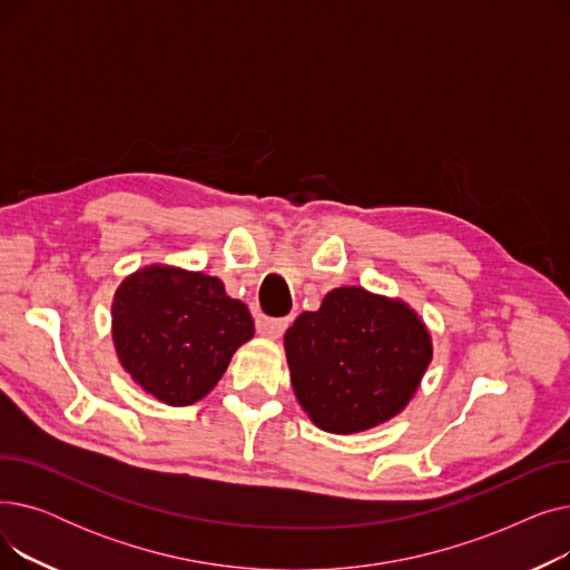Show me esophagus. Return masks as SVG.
I'll use <instances>...</instances> for the list:
<instances>
[{
  "label": "esophagus",
  "mask_w": 570,
  "mask_h": 570,
  "mask_svg": "<svg viewBox=\"0 0 570 570\" xmlns=\"http://www.w3.org/2000/svg\"><path fill=\"white\" fill-rule=\"evenodd\" d=\"M288 327V318H267V316H258L256 318V331L261 337L267 340H277L282 337V333Z\"/></svg>",
  "instance_id": "esophagus-1"
}]
</instances>
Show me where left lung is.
Returning <instances> with one entry per match:
<instances>
[{"instance_id":"obj_1","label":"left lung","mask_w":570,"mask_h":570,"mask_svg":"<svg viewBox=\"0 0 570 570\" xmlns=\"http://www.w3.org/2000/svg\"><path fill=\"white\" fill-rule=\"evenodd\" d=\"M295 400L331 434L379 428L406 409L432 363L417 312L363 286H340L284 335Z\"/></svg>"}]
</instances>
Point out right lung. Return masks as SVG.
<instances>
[{
    "mask_svg": "<svg viewBox=\"0 0 570 570\" xmlns=\"http://www.w3.org/2000/svg\"><path fill=\"white\" fill-rule=\"evenodd\" d=\"M110 316L119 365L168 406L203 400L254 337L247 305L219 277L168 263L142 265L119 282Z\"/></svg>",
    "mask_w": 570,
    "mask_h": 570,
    "instance_id": "obj_1",
    "label": "right lung"
}]
</instances>
